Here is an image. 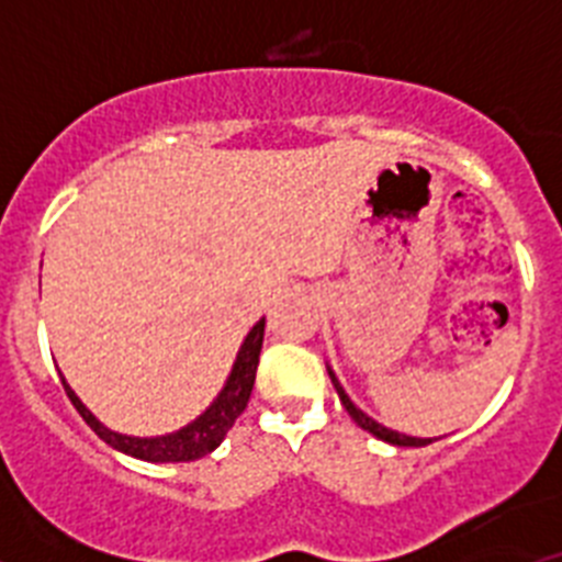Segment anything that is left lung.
<instances>
[{
  "label": "left lung",
  "instance_id": "obj_1",
  "mask_svg": "<svg viewBox=\"0 0 562 562\" xmlns=\"http://www.w3.org/2000/svg\"><path fill=\"white\" fill-rule=\"evenodd\" d=\"M329 376H331V385H335L337 396H340L342 408L349 411L351 419H355L362 430H369L371 436H376V439H382V441H389V445H396V448H425V445L436 441V439H416V436L396 434V430H391V428H385V425H380V422H374L369 414H362V411L357 408L355 402L349 400V394L342 391V385H340V382H337L335 371H331V369H329Z\"/></svg>",
  "mask_w": 562,
  "mask_h": 562
}]
</instances>
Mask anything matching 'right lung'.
<instances>
[{
	"label": "right lung",
	"mask_w": 562,
	"mask_h": 562,
	"mask_svg": "<svg viewBox=\"0 0 562 562\" xmlns=\"http://www.w3.org/2000/svg\"><path fill=\"white\" fill-rule=\"evenodd\" d=\"M261 342H265V317L252 326L250 335L241 342V349H238L225 389H222L220 396L211 402V408H207L205 414L196 416V419H193L191 425H186V428L173 430V434L166 436H151V439L114 434V430H109L106 425H101V422L92 416V411L78 400L76 391L69 389L64 376L61 385L64 391H67L69 402H72L78 414L83 416V422L106 441L109 448L121 450V453L134 456V459L143 461H196L202 459V456L211 453V450L220 448L222 439L227 436V430L233 428V422L245 414L247 402H250L252 394V382H256Z\"/></svg>",
	"instance_id": "1"
}]
</instances>
